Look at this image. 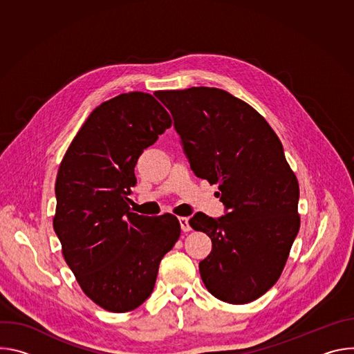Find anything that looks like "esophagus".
<instances>
[{"mask_svg":"<svg viewBox=\"0 0 354 354\" xmlns=\"http://www.w3.org/2000/svg\"><path fill=\"white\" fill-rule=\"evenodd\" d=\"M179 224L183 232H189L190 231V225H189V218L187 217H179Z\"/></svg>","mask_w":354,"mask_h":354,"instance_id":"obj_1","label":"esophagus"}]
</instances>
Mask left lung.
Masks as SVG:
<instances>
[{
    "mask_svg": "<svg viewBox=\"0 0 354 354\" xmlns=\"http://www.w3.org/2000/svg\"><path fill=\"white\" fill-rule=\"evenodd\" d=\"M169 109L196 176L218 183L221 218L189 224L212 238L198 263L206 288L228 304H248L279 280L299 230L297 176L265 118L227 91H157Z\"/></svg>",
    "mask_w": 354,
    "mask_h": 354,
    "instance_id": "left-lung-1",
    "label": "left lung"
}]
</instances>
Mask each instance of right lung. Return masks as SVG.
<instances>
[{
  "instance_id": "1",
  "label": "right lung",
  "mask_w": 354,
  "mask_h": 354,
  "mask_svg": "<svg viewBox=\"0 0 354 354\" xmlns=\"http://www.w3.org/2000/svg\"><path fill=\"white\" fill-rule=\"evenodd\" d=\"M171 126L153 95L122 93L92 111L59 167L53 228L62 254L85 295L106 311L140 307L179 239L174 214L138 216L127 197L142 149Z\"/></svg>"
}]
</instances>
